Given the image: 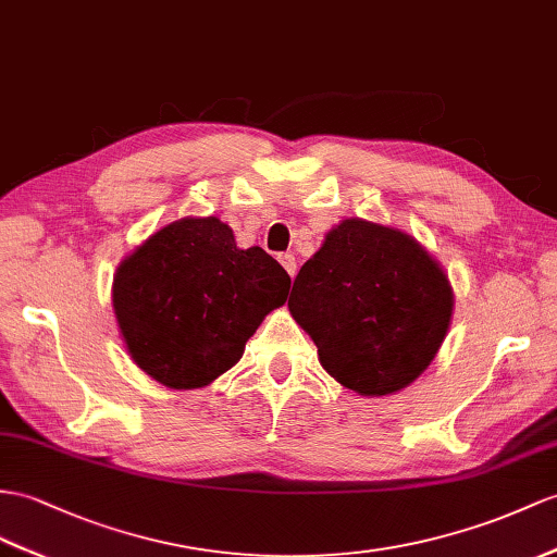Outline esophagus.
Masks as SVG:
<instances>
[{"label": "esophagus", "mask_w": 557, "mask_h": 557, "mask_svg": "<svg viewBox=\"0 0 557 557\" xmlns=\"http://www.w3.org/2000/svg\"><path fill=\"white\" fill-rule=\"evenodd\" d=\"M278 262L283 264V269L288 271V276H290V278H295V274H297V262H295V255H290V252H283V255H278Z\"/></svg>", "instance_id": "esophagus-1"}]
</instances>
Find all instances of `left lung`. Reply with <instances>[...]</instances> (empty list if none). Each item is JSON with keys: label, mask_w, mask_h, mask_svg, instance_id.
Instances as JSON below:
<instances>
[{"label": "left lung", "mask_w": 557, "mask_h": 557, "mask_svg": "<svg viewBox=\"0 0 557 557\" xmlns=\"http://www.w3.org/2000/svg\"><path fill=\"white\" fill-rule=\"evenodd\" d=\"M288 309L337 383L361 397H387L437 357L454 288L413 236L349 216L302 264Z\"/></svg>", "instance_id": "8db88e82"}]
</instances>
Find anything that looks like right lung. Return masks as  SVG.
I'll use <instances>...</instances> for the list:
<instances>
[{
    "instance_id": "1",
    "label": "right lung",
    "mask_w": 557,
    "mask_h": 557,
    "mask_svg": "<svg viewBox=\"0 0 557 557\" xmlns=\"http://www.w3.org/2000/svg\"><path fill=\"white\" fill-rule=\"evenodd\" d=\"M288 288L286 269L262 248L240 250L232 226L182 216L120 262L113 311L146 375L170 389H198L238 363Z\"/></svg>"
}]
</instances>
